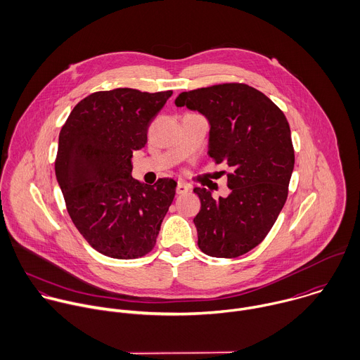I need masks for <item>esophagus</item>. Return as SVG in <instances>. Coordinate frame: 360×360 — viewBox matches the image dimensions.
<instances>
[{
	"label": "esophagus",
	"instance_id": "1",
	"mask_svg": "<svg viewBox=\"0 0 360 360\" xmlns=\"http://www.w3.org/2000/svg\"><path fill=\"white\" fill-rule=\"evenodd\" d=\"M191 191V186L189 185H186V184H184V182H178V185H176V193L178 195H185V193H188Z\"/></svg>",
	"mask_w": 360,
	"mask_h": 360
}]
</instances>
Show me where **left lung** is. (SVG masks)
Here are the masks:
<instances>
[{
  "instance_id": "left-lung-1",
  "label": "left lung",
  "mask_w": 360,
  "mask_h": 360,
  "mask_svg": "<svg viewBox=\"0 0 360 360\" xmlns=\"http://www.w3.org/2000/svg\"><path fill=\"white\" fill-rule=\"evenodd\" d=\"M175 105L209 122V151L226 162L229 196L214 199L195 188L200 210L193 219L199 248L216 258H236L271 231L288 199L295 168L290 127L283 112L247 84H220L182 92Z\"/></svg>"
}]
</instances>
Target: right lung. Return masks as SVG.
<instances>
[{
    "instance_id": "obj_1",
    "label": "right lung",
    "mask_w": 360,
    "mask_h": 360,
    "mask_svg": "<svg viewBox=\"0 0 360 360\" xmlns=\"http://www.w3.org/2000/svg\"><path fill=\"white\" fill-rule=\"evenodd\" d=\"M172 91L116 88L88 95L58 136L54 164L67 212L88 244L116 259L148 254L174 200L176 182L147 185L131 176L133 153Z\"/></svg>"
}]
</instances>
